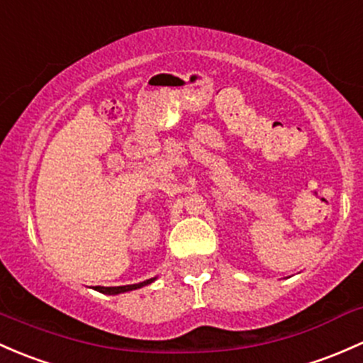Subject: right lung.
<instances>
[{"label":"right lung","instance_id":"right-lung-1","mask_svg":"<svg viewBox=\"0 0 363 363\" xmlns=\"http://www.w3.org/2000/svg\"><path fill=\"white\" fill-rule=\"evenodd\" d=\"M150 282H154V279H149V280H145V282H140V284H133V286H119V287H102V286H96L95 291L104 292V294H119V292L140 289V287L147 286V284H150Z\"/></svg>","mask_w":363,"mask_h":363}]
</instances>
